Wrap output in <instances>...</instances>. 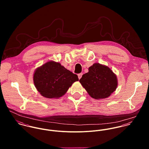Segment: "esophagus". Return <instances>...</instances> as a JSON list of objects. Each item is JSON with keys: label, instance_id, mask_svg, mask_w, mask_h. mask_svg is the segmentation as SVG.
Instances as JSON below:
<instances>
[{"label": "esophagus", "instance_id": "esophagus-1", "mask_svg": "<svg viewBox=\"0 0 149 149\" xmlns=\"http://www.w3.org/2000/svg\"><path fill=\"white\" fill-rule=\"evenodd\" d=\"M82 75H83V73H79V74H78V77H79V79L80 80L81 78V77H82Z\"/></svg>", "mask_w": 149, "mask_h": 149}]
</instances>
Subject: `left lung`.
<instances>
[{"mask_svg": "<svg viewBox=\"0 0 149 149\" xmlns=\"http://www.w3.org/2000/svg\"><path fill=\"white\" fill-rule=\"evenodd\" d=\"M79 81L90 96L97 100L109 97L118 85L115 74L108 66L99 63L90 66Z\"/></svg>", "mask_w": 149, "mask_h": 149, "instance_id": "1", "label": "left lung"}]
</instances>
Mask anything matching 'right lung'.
Returning a JSON list of instances; mask_svg holds the SVG:
<instances>
[{
    "mask_svg": "<svg viewBox=\"0 0 149 149\" xmlns=\"http://www.w3.org/2000/svg\"><path fill=\"white\" fill-rule=\"evenodd\" d=\"M33 80L37 91L43 97L58 99L65 94L73 83L79 81V78L61 64L51 61L36 70Z\"/></svg>",
    "mask_w": 149,
    "mask_h": 149,
    "instance_id": "right-lung-1",
    "label": "right lung"
}]
</instances>
